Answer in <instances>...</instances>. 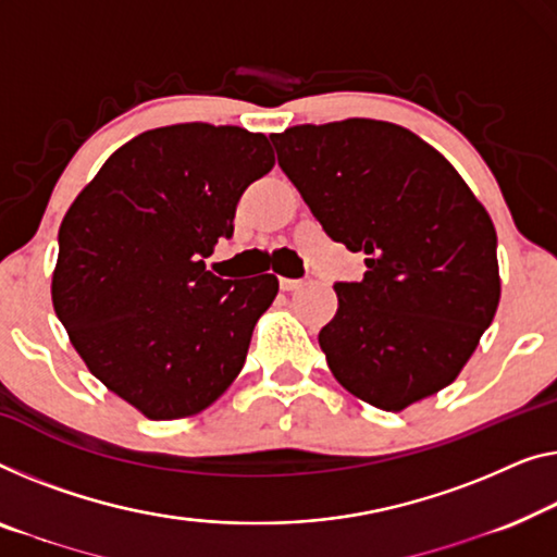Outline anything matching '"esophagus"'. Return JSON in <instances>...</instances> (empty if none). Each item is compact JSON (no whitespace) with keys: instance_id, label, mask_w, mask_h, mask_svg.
I'll return each mask as SVG.
<instances>
[{"instance_id":"34e87169","label":"esophagus","mask_w":557,"mask_h":557,"mask_svg":"<svg viewBox=\"0 0 557 557\" xmlns=\"http://www.w3.org/2000/svg\"><path fill=\"white\" fill-rule=\"evenodd\" d=\"M305 285V280H293V277H280V287L285 293H293V289H300Z\"/></svg>"}]
</instances>
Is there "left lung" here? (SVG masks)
I'll use <instances>...</instances> for the list:
<instances>
[{"mask_svg":"<svg viewBox=\"0 0 557 557\" xmlns=\"http://www.w3.org/2000/svg\"><path fill=\"white\" fill-rule=\"evenodd\" d=\"M272 145L322 230L368 264L337 282L318 337L337 383L387 412L450 385L500 302L493 220L458 170L380 120L300 124Z\"/></svg>","mask_w":557,"mask_h":557,"instance_id":"obj_1","label":"left lung"}]
</instances>
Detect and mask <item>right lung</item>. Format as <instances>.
I'll return each instance as SVG.
<instances>
[{
  "label": "right lung",
  "mask_w": 557,
  "mask_h": 557,
  "mask_svg": "<svg viewBox=\"0 0 557 557\" xmlns=\"http://www.w3.org/2000/svg\"><path fill=\"white\" fill-rule=\"evenodd\" d=\"M272 164L260 132L157 127L122 145L64 214L57 318L99 383L149 420L202 412L243 370L280 282L222 280L205 257Z\"/></svg>",
  "instance_id": "right-lung-1"
}]
</instances>
